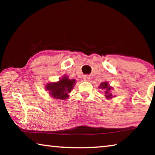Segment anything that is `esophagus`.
I'll use <instances>...</instances> for the list:
<instances>
[{
    "label": "esophagus",
    "mask_w": 155,
    "mask_h": 155,
    "mask_svg": "<svg viewBox=\"0 0 155 155\" xmlns=\"http://www.w3.org/2000/svg\"><path fill=\"white\" fill-rule=\"evenodd\" d=\"M83 79L85 80V81H89L90 79V76H88V75H85L83 77Z\"/></svg>",
    "instance_id": "1"
}]
</instances>
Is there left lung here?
<instances>
[{"label":"left lung","instance_id":"obj_1","mask_svg":"<svg viewBox=\"0 0 155 155\" xmlns=\"http://www.w3.org/2000/svg\"><path fill=\"white\" fill-rule=\"evenodd\" d=\"M100 89H102V90L104 91V94L107 98H112V94L110 92V91L111 90V87H109L107 82H104L101 84L99 87Z\"/></svg>","mask_w":155,"mask_h":155}]
</instances>
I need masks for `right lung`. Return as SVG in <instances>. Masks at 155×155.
<instances>
[{
    "label": "right lung",
    "instance_id": "add662e5",
    "mask_svg": "<svg viewBox=\"0 0 155 155\" xmlns=\"http://www.w3.org/2000/svg\"><path fill=\"white\" fill-rule=\"evenodd\" d=\"M74 83V79L70 80L67 77H64L59 82L47 84L46 89L49 91V94L53 98L65 100L68 98V94L73 89Z\"/></svg>",
    "mask_w": 155,
    "mask_h": 155
}]
</instances>
